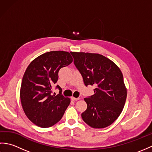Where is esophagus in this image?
<instances>
[{
	"mask_svg": "<svg viewBox=\"0 0 152 152\" xmlns=\"http://www.w3.org/2000/svg\"><path fill=\"white\" fill-rule=\"evenodd\" d=\"M71 99H72V101H78V100L80 99V98H75V97H74V96H72Z\"/></svg>",
	"mask_w": 152,
	"mask_h": 152,
	"instance_id": "34e87169",
	"label": "esophagus"
}]
</instances>
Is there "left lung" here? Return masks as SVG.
I'll return each instance as SVG.
<instances>
[{
	"mask_svg": "<svg viewBox=\"0 0 152 152\" xmlns=\"http://www.w3.org/2000/svg\"><path fill=\"white\" fill-rule=\"evenodd\" d=\"M70 53L85 85L96 87L94 95L84 99L88 106L82 114L83 120L93 128L108 127L121 114L127 98L121 70L101 54L72 51Z\"/></svg>",
	"mask_w": 152,
	"mask_h": 152,
	"instance_id": "obj_1",
	"label": "left lung"
}]
</instances>
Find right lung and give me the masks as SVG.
Masks as SVG:
<instances>
[{"label":"right lung","instance_id":"add662e5","mask_svg":"<svg viewBox=\"0 0 152 152\" xmlns=\"http://www.w3.org/2000/svg\"><path fill=\"white\" fill-rule=\"evenodd\" d=\"M73 59L69 52L52 51L40 55L28 64L22 79L20 99L23 110L29 120L46 128L61 120L70 103V99L52 94L59 70L69 65Z\"/></svg>","mask_w":152,"mask_h":152}]
</instances>
